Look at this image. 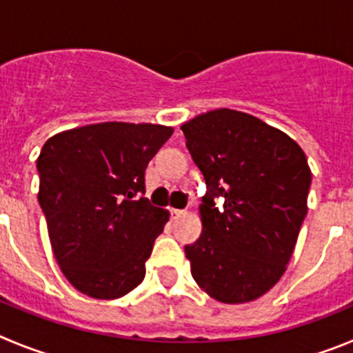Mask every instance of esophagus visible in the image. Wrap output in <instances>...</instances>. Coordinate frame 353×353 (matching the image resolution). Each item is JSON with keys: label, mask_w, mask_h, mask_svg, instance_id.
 I'll use <instances>...</instances> for the list:
<instances>
[{"label": "esophagus", "mask_w": 353, "mask_h": 353, "mask_svg": "<svg viewBox=\"0 0 353 353\" xmlns=\"http://www.w3.org/2000/svg\"><path fill=\"white\" fill-rule=\"evenodd\" d=\"M184 214H186L184 209H170V218H172V220H177V218H181V216Z\"/></svg>", "instance_id": "34e87169"}]
</instances>
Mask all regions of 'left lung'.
<instances>
[{
	"label": "left lung",
	"mask_w": 353,
	"mask_h": 353,
	"mask_svg": "<svg viewBox=\"0 0 353 353\" xmlns=\"http://www.w3.org/2000/svg\"><path fill=\"white\" fill-rule=\"evenodd\" d=\"M181 130L205 179L202 234L184 246L193 279L220 303L256 299L283 276L306 218V154L239 110L200 114Z\"/></svg>",
	"instance_id": "8db88e82"
}]
</instances>
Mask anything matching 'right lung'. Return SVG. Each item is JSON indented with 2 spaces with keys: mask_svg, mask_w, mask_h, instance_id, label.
Instances as JSON below:
<instances>
[{
  "mask_svg": "<svg viewBox=\"0 0 353 353\" xmlns=\"http://www.w3.org/2000/svg\"><path fill=\"white\" fill-rule=\"evenodd\" d=\"M172 128L100 123L50 137L37 160L38 204L63 274L82 294L117 299L142 283L169 212L144 196L145 167Z\"/></svg>",
  "mask_w": 353,
  "mask_h": 353,
  "instance_id": "1",
  "label": "right lung"
}]
</instances>
